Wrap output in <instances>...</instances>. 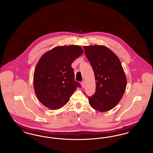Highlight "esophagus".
Masks as SVG:
<instances>
[{"instance_id":"34e87169","label":"esophagus","mask_w":153,"mask_h":153,"mask_svg":"<svg viewBox=\"0 0 153 153\" xmlns=\"http://www.w3.org/2000/svg\"><path fill=\"white\" fill-rule=\"evenodd\" d=\"M81 86H82V88H84L85 87V82L84 81H82V82H81Z\"/></svg>"}]
</instances>
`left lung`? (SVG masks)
I'll return each mask as SVG.
<instances>
[{
  "mask_svg": "<svg viewBox=\"0 0 153 153\" xmlns=\"http://www.w3.org/2000/svg\"><path fill=\"white\" fill-rule=\"evenodd\" d=\"M85 54L92 67L96 80V92L88 97L94 109L106 112L114 108L123 96L127 79L120 61L104 45L84 46Z\"/></svg>",
  "mask_w": 153,
  "mask_h": 153,
  "instance_id": "obj_1",
  "label": "left lung"
}]
</instances>
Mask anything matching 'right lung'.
Masks as SVG:
<instances>
[{
    "mask_svg": "<svg viewBox=\"0 0 153 153\" xmlns=\"http://www.w3.org/2000/svg\"><path fill=\"white\" fill-rule=\"evenodd\" d=\"M84 53L78 45L59 46L47 51L39 59L34 70L35 93L45 107L59 109L81 85L74 81L72 64Z\"/></svg>",
    "mask_w": 153,
    "mask_h": 153,
    "instance_id": "add662e5",
    "label": "right lung"
}]
</instances>
